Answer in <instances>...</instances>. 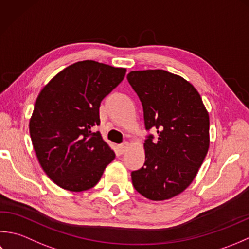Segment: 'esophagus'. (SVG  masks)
<instances>
[{"mask_svg": "<svg viewBox=\"0 0 249 249\" xmlns=\"http://www.w3.org/2000/svg\"><path fill=\"white\" fill-rule=\"evenodd\" d=\"M129 147H130L129 143H124V144H120V145H118V150L120 151L121 154H124L125 151L129 149Z\"/></svg>", "mask_w": 249, "mask_h": 249, "instance_id": "34e87169", "label": "esophagus"}]
</instances>
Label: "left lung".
Instances as JSON below:
<instances>
[{"instance_id": "8db88e82", "label": "left lung", "mask_w": 249, "mask_h": 249, "mask_svg": "<svg viewBox=\"0 0 249 249\" xmlns=\"http://www.w3.org/2000/svg\"><path fill=\"white\" fill-rule=\"evenodd\" d=\"M143 104L145 163L132 172L135 190L151 201L178 196L194 181L210 147V116L194 85L164 70L131 71L126 76Z\"/></svg>"}]
</instances>
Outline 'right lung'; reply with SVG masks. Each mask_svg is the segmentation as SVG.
<instances>
[{
  "instance_id": "1",
  "label": "right lung",
  "mask_w": 249,
  "mask_h": 249,
  "mask_svg": "<svg viewBox=\"0 0 249 249\" xmlns=\"http://www.w3.org/2000/svg\"><path fill=\"white\" fill-rule=\"evenodd\" d=\"M124 68L85 60L61 71L40 90L29 129L37 160L55 185L80 192L98 184L114 150L100 132L101 101L123 82Z\"/></svg>"
}]
</instances>
